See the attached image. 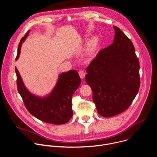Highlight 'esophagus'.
<instances>
[{
  "label": "esophagus",
  "instance_id": "esophagus-1",
  "mask_svg": "<svg viewBox=\"0 0 157 157\" xmlns=\"http://www.w3.org/2000/svg\"><path fill=\"white\" fill-rule=\"evenodd\" d=\"M85 75H86V73H85L84 71H83V70H80V71H79V76H80V78H81V79L84 78Z\"/></svg>",
  "mask_w": 157,
  "mask_h": 157
}]
</instances>
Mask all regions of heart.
Returning <instances> with one entry per match:
<instances>
[{
  "instance_id": "1",
  "label": "heart",
  "mask_w": 157,
  "mask_h": 157,
  "mask_svg": "<svg viewBox=\"0 0 157 157\" xmlns=\"http://www.w3.org/2000/svg\"><path fill=\"white\" fill-rule=\"evenodd\" d=\"M98 40L96 37H93L90 40V41H89L87 46V53L89 56H92L94 55L98 47Z\"/></svg>"
}]
</instances>
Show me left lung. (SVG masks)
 Returning a JSON list of instances; mask_svg holds the SVG:
<instances>
[{
  "label": "left lung",
  "instance_id": "obj_1",
  "mask_svg": "<svg viewBox=\"0 0 157 157\" xmlns=\"http://www.w3.org/2000/svg\"><path fill=\"white\" fill-rule=\"evenodd\" d=\"M114 29L113 43L99 52L87 67L85 76L98 113L104 117L125 111L140 85L139 61L133 44L119 28Z\"/></svg>",
  "mask_w": 157,
  "mask_h": 157
}]
</instances>
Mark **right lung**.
<instances>
[{
	"mask_svg": "<svg viewBox=\"0 0 157 157\" xmlns=\"http://www.w3.org/2000/svg\"><path fill=\"white\" fill-rule=\"evenodd\" d=\"M29 30L19 43L16 60L20 53L21 44L29 36ZM17 90L29 113L38 119L48 124L61 125L68 122L73 116L72 96L81 84L76 70L59 75L57 82L48 95L40 97L32 94L25 87L15 67Z\"/></svg>",
	"mask_w": 157,
	"mask_h": 157,
	"instance_id": "add662e5",
	"label": "right lung"
}]
</instances>
